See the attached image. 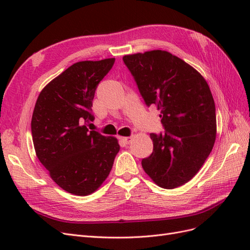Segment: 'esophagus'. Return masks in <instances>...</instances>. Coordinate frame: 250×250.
I'll use <instances>...</instances> for the list:
<instances>
[{"label":"esophagus","mask_w":250,"mask_h":250,"mask_svg":"<svg viewBox=\"0 0 250 250\" xmlns=\"http://www.w3.org/2000/svg\"><path fill=\"white\" fill-rule=\"evenodd\" d=\"M121 140H122L123 143L126 144V145H128V144L131 142V137H123V138H121Z\"/></svg>","instance_id":"34e87169"}]
</instances>
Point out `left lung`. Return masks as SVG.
Returning <instances> with one entry per match:
<instances>
[{"instance_id":"8db88e82","label":"left lung","mask_w":250,"mask_h":250,"mask_svg":"<svg viewBox=\"0 0 250 250\" xmlns=\"http://www.w3.org/2000/svg\"><path fill=\"white\" fill-rule=\"evenodd\" d=\"M125 65L147 106L160 110L165 132L150 133L153 151L142 167L164 188L187 184L209 155L216 140V107L200 73L171 53L153 50L125 55Z\"/></svg>"}]
</instances>
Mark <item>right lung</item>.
<instances>
[{"label":"right lung","mask_w":250,"mask_h":250,"mask_svg":"<svg viewBox=\"0 0 250 250\" xmlns=\"http://www.w3.org/2000/svg\"><path fill=\"white\" fill-rule=\"evenodd\" d=\"M115 58L74 63L43 87L31 121L40 162L64 191L86 196L107 178L120 150L118 140L88 130L93 99Z\"/></svg>","instance_id":"add662e5"}]
</instances>
